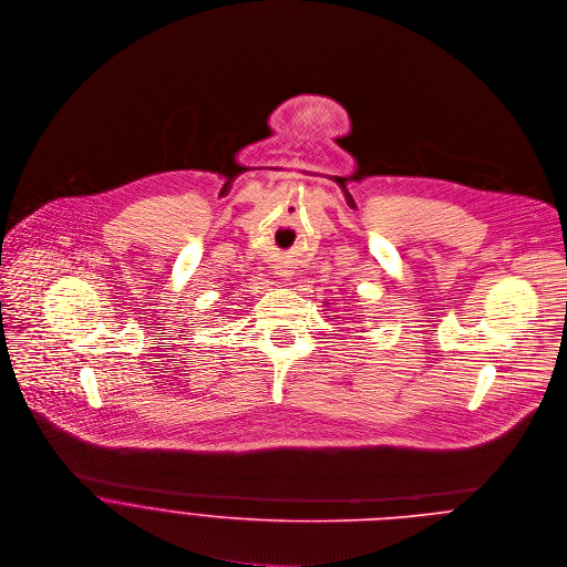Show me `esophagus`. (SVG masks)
Segmentation results:
<instances>
[{
    "mask_svg": "<svg viewBox=\"0 0 567 567\" xmlns=\"http://www.w3.org/2000/svg\"><path fill=\"white\" fill-rule=\"evenodd\" d=\"M275 275H277L279 279H284V281H290L295 272L290 270V266H286V264H279V266H275Z\"/></svg>",
    "mask_w": 567,
    "mask_h": 567,
    "instance_id": "1",
    "label": "esophagus"
}]
</instances>
